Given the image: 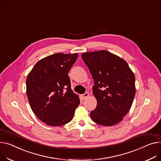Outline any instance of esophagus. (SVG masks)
I'll list each match as a JSON object with an SVG mask.
<instances>
[{
	"label": "esophagus",
	"instance_id": "esophagus-1",
	"mask_svg": "<svg viewBox=\"0 0 161 161\" xmlns=\"http://www.w3.org/2000/svg\"><path fill=\"white\" fill-rule=\"evenodd\" d=\"M89 96V93L87 92H85L84 94H83L81 95V97H82V98H83V100H85V99H86Z\"/></svg>",
	"mask_w": 161,
	"mask_h": 161
}]
</instances>
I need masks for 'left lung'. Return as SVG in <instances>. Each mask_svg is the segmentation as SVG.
<instances>
[{
	"mask_svg": "<svg viewBox=\"0 0 161 161\" xmlns=\"http://www.w3.org/2000/svg\"><path fill=\"white\" fill-rule=\"evenodd\" d=\"M82 59L94 85L97 106L90 113L95 123L111 126L121 122L130 111L135 95V78L127 63L106 50L85 52Z\"/></svg>",
	"mask_w": 161,
	"mask_h": 161,
	"instance_id": "8db88e82",
	"label": "left lung"
}]
</instances>
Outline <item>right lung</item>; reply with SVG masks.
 Segmentation results:
<instances>
[{"label": "right lung", "mask_w": 161, "mask_h": 161, "mask_svg": "<svg viewBox=\"0 0 161 161\" xmlns=\"http://www.w3.org/2000/svg\"><path fill=\"white\" fill-rule=\"evenodd\" d=\"M78 56L77 53H54L39 61L28 75L26 93L31 109L48 125L70 122L80 104L68 76Z\"/></svg>", "instance_id": "1"}]
</instances>
